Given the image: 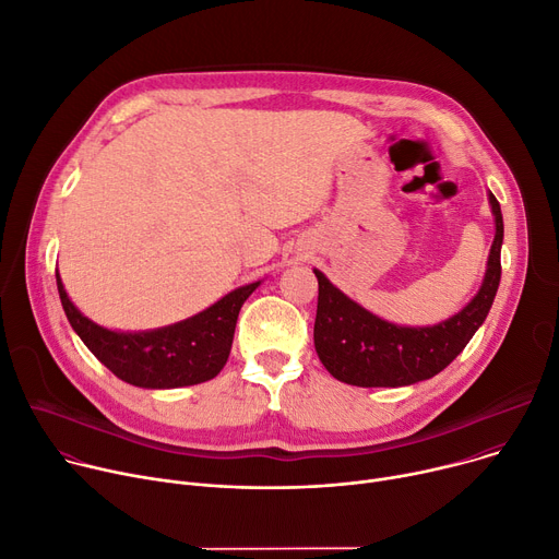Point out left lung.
Here are the masks:
<instances>
[{"mask_svg":"<svg viewBox=\"0 0 559 559\" xmlns=\"http://www.w3.org/2000/svg\"><path fill=\"white\" fill-rule=\"evenodd\" d=\"M497 234L488 272L474 299L452 319L429 328H402L350 301L319 270L314 348L332 378L353 386H406L448 368L486 321L501 281L503 217L490 193Z\"/></svg>","mask_w":559,"mask_h":559,"instance_id":"left-lung-1","label":"left lung"}]
</instances>
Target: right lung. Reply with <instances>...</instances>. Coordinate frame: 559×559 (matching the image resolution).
<instances>
[{"label": "right lung", "instance_id": "obj_1", "mask_svg": "<svg viewBox=\"0 0 559 559\" xmlns=\"http://www.w3.org/2000/svg\"><path fill=\"white\" fill-rule=\"evenodd\" d=\"M60 301L83 344L119 380L143 389H175L213 380L227 364L238 312L258 283L227 294L204 312L151 332H115L83 317L56 274Z\"/></svg>", "mask_w": 559, "mask_h": 559}]
</instances>
